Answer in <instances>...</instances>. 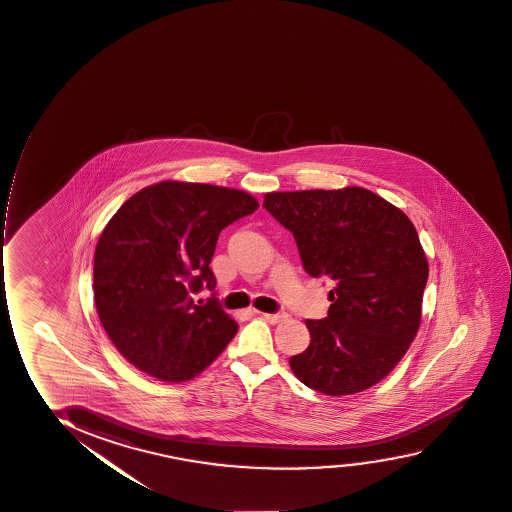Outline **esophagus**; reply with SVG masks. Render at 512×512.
Returning <instances> with one entry per match:
<instances>
[{
	"instance_id": "34e87169",
	"label": "esophagus",
	"mask_w": 512,
	"mask_h": 512,
	"mask_svg": "<svg viewBox=\"0 0 512 512\" xmlns=\"http://www.w3.org/2000/svg\"><path fill=\"white\" fill-rule=\"evenodd\" d=\"M263 318H265L268 323L271 325H277V323H282V321L287 320V314L285 313H265L263 314Z\"/></svg>"
}]
</instances>
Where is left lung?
I'll return each mask as SVG.
<instances>
[{"instance_id":"left-lung-1","label":"left lung","mask_w":512,"mask_h":512,"mask_svg":"<svg viewBox=\"0 0 512 512\" xmlns=\"http://www.w3.org/2000/svg\"><path fill=\"white\" fill-rule=\"evenodd\" d=\"M266 210L294 234L302 266L335 287L325 320H306L308 349L289 359L309 388L358 394L394 370L413 342L428 259L413 222L364 187L266 192Z\"/></svg>"}]
</instances>
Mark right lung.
<instances>
[{
    "label": "right lung",
    "mask_w": 512,
    "mask_h": 512,
    "mask_svg": "<svg viewBox=\"0 0 512 512\" xmlns=\"http://www.w3.org/2000/svg\"><path fill=\"white\" fill-rule=\"evenodd\" d=\"M258 208L239 189L163 180L111 216L94 251V302L111 342L137 370L185 382L234 339L237 321L191 294L215 289L218 235Z\"/></svg>",
    "instance_id": "right-lung-1"
}]
</instances>
